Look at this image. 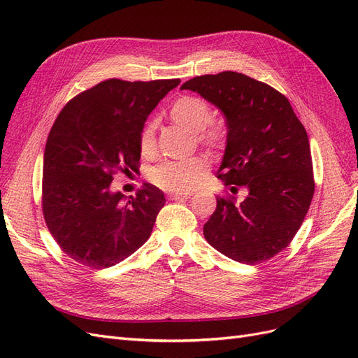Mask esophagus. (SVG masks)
Masks as SVG:
<instances>
[{
  "mask_svg": "<svg viewBox=\"0 0 358 358\" xmlns=\"http://www.w3.org/2000/svg\"><path fill=\"white\" fill-rule=\"evenodd\" d=\"M170 200H187L191 197V194H169Z\"/></svg>",
  "mask_w": 358,
  "mask_h": 358,
  "instance_id": "esophagus-1",
  "label": "esophagus"
}]
</instances>
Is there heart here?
Segmentation results:
<instances>
[{"mask_svg":"<svg viewBox=\"0 0 358 358\" xmlns=\"http://www.w3.org/2000/svg\"><path fill=\"white\" fill-rule=\"evenodd\" d=\"M170 119L175 124L196 131L197 142L209 150H220L227 143V128L215 121L212 106L194 95H182L173 103ZM140 152L145 158L155 155V124L149 122L140 133ZM208 175V162L201 157L179 161H164L149 173L150 182L170 192H188L196 188Z\"/></svg>","mask_w":358,"mask_h":358,"instance_id":"heart-1","label":"heart"}]
</instances>
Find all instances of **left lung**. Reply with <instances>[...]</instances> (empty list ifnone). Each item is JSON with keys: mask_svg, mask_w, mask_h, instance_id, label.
Returning <instances> with one entry per match:
<instances>
[{"mask_svg": "<svg viewBox=\"0 0 358 358\" xmlns=\"http://www.w3.org/2000/svg\"><path fill=\"white\" fill-rule=\"evenodd\" d=\"M225 116L227 146L218 178L243 201L216 197L203 227L215 249L234 262H267L299 231L315 191L306 129L285 95L236 71L197 76L180 86Z\"/></svg>", "mask_w": 358, "mask_h": 358, "instance_id": "1", "label": "left lung"}]
</instances>
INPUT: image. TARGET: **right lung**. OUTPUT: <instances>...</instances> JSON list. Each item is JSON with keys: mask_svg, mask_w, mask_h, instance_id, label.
I'll return each instance as SVG.
<instances>
[{"mask_svg": "<svg viewBox=\"0 0 358 358\" xmlns=\"http://www.w3.org/2000/svg\"><path fill=\"white\" fill-rule=\"evenodd\" d=\"M179 79H109L76 95L53 124L43 158V215L59 248L91 268L112 267L152 233L164 192H113V175L138 171L146 117Z\"/></svg>", "mask_w": 358, "mask_h": 358, "instance_id": "obj_1", "label": "right lung"}]
</instances>
